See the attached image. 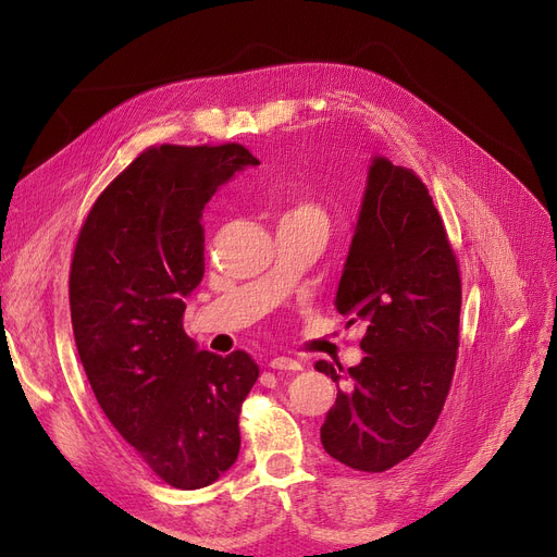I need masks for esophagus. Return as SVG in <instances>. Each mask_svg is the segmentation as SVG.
<instances>
[{
	"label": "esophagus",
	"mask_w": 557,
	"mask_h": 557,
	"mask_svg": "<svg viewBox=\"0 0 557 557\" xmlns=\"http://www.w3.org/2000/svg\"><path fill=\"white\" fill-rule=\"evenodd\" d=\"M268 367H271V369H282V372H298L300 362L294 360V358H286V356H275V358L268 360Z\"/></svg>",
	"instance_id": "esophagus-1"
}]
</instances>
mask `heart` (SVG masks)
<instances>
[{"label":"heart","instance_id":"heart-1","mask_svg":"<svg viewBox=\"0 0 557 557\" xmlns=\"http://www.w3.org/2000/svg\"><path fill=\"white\" fill-rule=\"evenodd\" d=\"M305 215H312V218H321V211L312 203H300L292 213H286L284 218H305Z\"/></svg>","mask_w":557,"mask_h":557}]
</instances>
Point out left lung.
Returning <instances> with one entry per match:
<instances>
[{
    "instance_id": "left-lung-1",
    "label": "left lung",
    "mask_w": 557,
    "mask_h": 557,
    "mask_svg": "<svg viewBox=\"0 0 557 557\" xmlns=\"http://www.w3.org/2000/svg\"><path fill=\"white\" fill-rule=\"evenodd\" d=\"M335 307L367 327L364 358L348 372L314 364L344 385L321 443L348 468L381 472L434 429L455 374L461 314L457 257L426 185L383 156L369 162Z\"/></svg>"
}]
</instances>
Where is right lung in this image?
<instances>
[{"label":"right lung","mask_w":557,"mask_h":557,"mask_svg":"<svg viewBox=\"0 0 557 557\" xmlns=\"http://www.w3.org/2000/svg\"><path fill=\"white\" fill-rule=\"evenodd\" d=\"M255 164L240 144L147 149L98 197L71 263L75 346L102 413L183 491L234 466L240 404L259 379L245 351H199L181 323L203 277L206 203Z\"/></svg>","instance_id":"right-lung-1"}]
</instances>
